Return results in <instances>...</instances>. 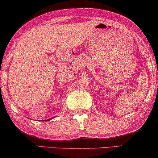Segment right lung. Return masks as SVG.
I'll return each mask as SVG.
<instances>
[{
	"label": "right lung",
	"mask_w": 158,
	"mask_h": 158,
	"mask_svg": "<svg viewBox=\"0 0 158 158\" xmlns=\"http://www.w3.org/2000/svg\"><path fill=\"white\" fill-rule=\"evenodd\" d=\"M51 119H52V118H50V119H49H49H48V120H47V121H49V120H51ZM46 121V120H43V121Z\"/></svg>",
	"instance_id": "right-lung-1"
}]
</instances>
